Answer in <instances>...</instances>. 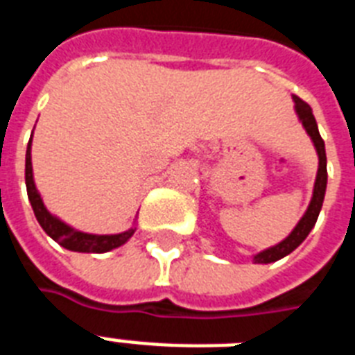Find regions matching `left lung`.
Segmentation results:
<instances>
[{
  "label": "left lung",
  "mask_w": 355,
  "mask_h": 355,
  "mask_svg": "<svg viewBox=\"0 0 355 355\" xmlns=\"http://www.w3.org/2000/svg\"><path fill=\"white\" fill-rule=\"evenodd\" d=\"M293 101H295V112L298 116V121L302 123V127L306 128V132L313 141V147L317 150V156H319V169H317V177H315V186H313V195H311V200H309L308 210L300 217V221L297 223V227L293 228L291 234L282 239L280 243H276L272 247L265 248L261 252L254 254L252 261L254 263H272V261H278V259L286 258L287 254H291L295 248L300 245V243L308 237V234L311 232V228L315 227L317 223V217L320 214V208H322V202H324V193H326V184H328V171H326V149H324V139L320 138L319 127H317V121H315V116L311 112V107L308 103H304L300 97L293 96Z\"/></svg>",
  "instance_id": "left-lung-1"
}]
</instances>
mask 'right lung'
<instances>
[{
	"mask_svg": "<svg viewBox=\"0 0 355 355\" xmlns=\"http://www.w3.org/2000/svg\"><path fill=\"white\" fill-rule=\"evenodd\" d=\"M31 144H33V134H31L29 145H27V153H25V186H27V195H29V202L35 211L36 221L40 223L44 232L55 239L60 247L73 250V252H94L101 254L114 250V248L121 247L132 237L136 232V221L128 230L119 234H88L80 232L77 228L69 227L68 223L53 216L51 211L44 206L38 189H36L35 177H33V162H31Z\"/></svg>",
	"mask_w": 355,
	"mask_h": 355,
	"instance_id": "1",
	"label": "right lung"
}]
</instances>
